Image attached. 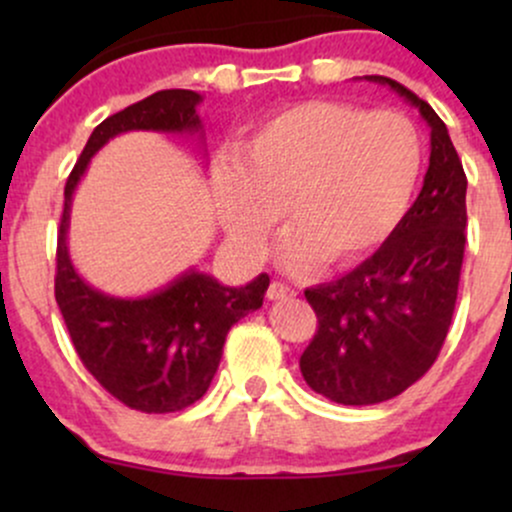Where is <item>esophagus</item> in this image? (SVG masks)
I'll return each instance as SVG.
<instances>
[{"mask_svg": "<svg viewBox=\"0 0 512 512\" xmlns=\"http://www.w3.org/2000/svg\"><path fill=\"white\" fill-rule=\"evenodd\" d=\"M293 296H296V289L281 284V281H272V284H269V289H267L269 301H284V298H293Z\"/></svg>", "mask_w": 512, "mask_h": 512, "instance_id": "esophagus-1", "label": "esophagus"}]
</instances>
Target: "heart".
<instances>
[{"instance_id": "1", "label": "heart", "mask_w": 512, "mask_h": 512, "mask_svg": "<svg viewBox=\"0 0 512 512\" xmlns=\"http://www.w3.org/2000/svg\"><path fill=\"white\" fill-rule=\"evenodd\" d=\"M421 163V134L402 113L298 103L262 120L240 156L214 168L216 214L240 255L260 257L286 209L293 231L281 264L344 267L395 231Z\"/></svg>"}]
</instances>
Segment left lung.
<instances>
[{
  "label": "left lung",
  "instance_id": "8db88e82",
  "mask_svg": "<svg viewBox=\"0 0 512 512\" xmlns=\"http://www.w3.org/2000/svg\"><path fill=\"white\" fill-rule=\"evenodd\" d=\"M431 127L424 187L380 250L342 279L305 291L317 332L301 373L337 404H378L402 395L440 354L455 313L467 226V178L445 122L426 101L387 76Z\"/></svg>",
  "mask_w": 512,
  "mask_h": 512
}]
</instances>
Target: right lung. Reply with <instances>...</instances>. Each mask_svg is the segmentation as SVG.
<instances>
[{
	"label": "right lung",
	"instance_id": "right-lung-1",
	"mask_svg": "<svg viewBox=\"0 0 512 512\" xmlns=\"http://www.w3.org/2000/svg\"><path fill=\"white\" fill-rule=\"evenodd\" d=\"M199 103L197 91L170 88L110 115L91 132L64 185L55 276L64 325L88 373L129 409L146 414L180 411L204 397L228 330L262 308L269 276H255L245 286H223L211 274L187 269L149 296H108L74 269L67 248L69 211L91 158L117 134H199L202 139Z\"/></svg>",
	"mask_w": 512,
	"mask_h": 512
}]
</instances>
